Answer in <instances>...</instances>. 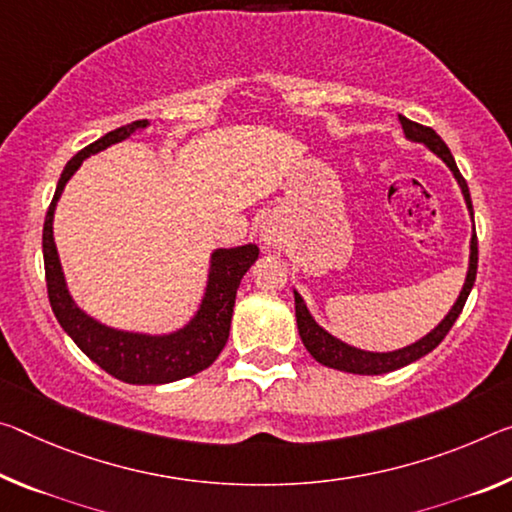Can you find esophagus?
I'll list each match as a JSON object with an SVG mask.
<instances>
[{
  "instance_id": "34e87169",
  "label": "esophagus",
  "mask_w": 512,
  "mask_h": 512,
  "mask_svg": "<svg viewBox=\"0 0 512 512\" xmlns=\"http://www.w3.org/2000/svg\"><path fill=\"white\" fill-rule=\"evenodd\" d=\"M259 239H262L264 246H278L282 243V223L278 216H269L259 227Z\"/></svg>"
}]
</instances>
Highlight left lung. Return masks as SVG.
Here are the masks:
<instances>
[{
    "instance_id": "left-lung-1",
    "label": "left lung",
    "mask_w": 512,
    "mask_h": 512,
    "mask_svg": "<svg viewBox=\"0 0 512 512\" xmlns=\"http://www.w3.org/2000/svg\"><path fill=\"white\" fill-rule=\"evenodd\" d=\"M399 120H401L405 139L415 141V143H424L428 150L435 152L437 157H440L444 164L451 168L453 177H456L458 184H460L462 196H465L469 216H472V221H474V207H472V198H469L467 182H465V177L460 175V170L456 166V159H453L451 150L446 148V143L440 139V136L435 134V129H431V127L412 123V120H408L405 116H399ZM476 266H478V241H476V232H474L472 234V241H469V269H467V278H465V285H462V291H460L458 300H456V303H453L449 314H446L444 319L440 321V326L433 328L426 337H421L419 342L405 346V348H399V351L371 353V351H362V348H355V346L344 344L342 339L332 337L328 330H323L319 323L314 321V316L310 314V310H307L305 300L300 298L298 291H294L298 335H300V339H303V344H305L307 351H310L312 358L316 362H321L323 367L339 369V371H346V373H360V376H380V373L396 371V369L405 367V364H410V362H415L419 358H424V355L431 353L433 348L446 337V332H449L453 323H456V319H458L460 312H462V307H465V300L469 296V291H472V287H474Z\"/></svg>"
}]
</instances>
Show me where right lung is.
Listing matches in <instances>:
<instances>
[{"instance_id": "1", "label": "right lung", "mask_w": 512, "mask_h": 512, "mask_svg": "<svg viewBox=\"0 0 512 512\" xmlns=\"http://www.w3.org/2000/svg\"><path fill=\"white\" fill-rule=\"evenodd\" d=\"M148 125V120H134V123L113 129V132L104 134L102 139L77 152L63 168L43 225L47 296H50L56 321L72 337V342L81 348V353H86L113 378L129 385H164L207 369L221 355L227 337H230L237 289L241 285V278L255 264L259 255L255 243L214 250L212 264H209L207 289L196 316L184 328L170 332V335H143V332L116 330L95 321L84 310H79L70 296L66 278H63L61 259L56 253L52 230L56 202L61 198L63 186L77 173L81 161L109 148L113 143L129 139L136 129H145Z\"/></svg>"}]
</instances>
